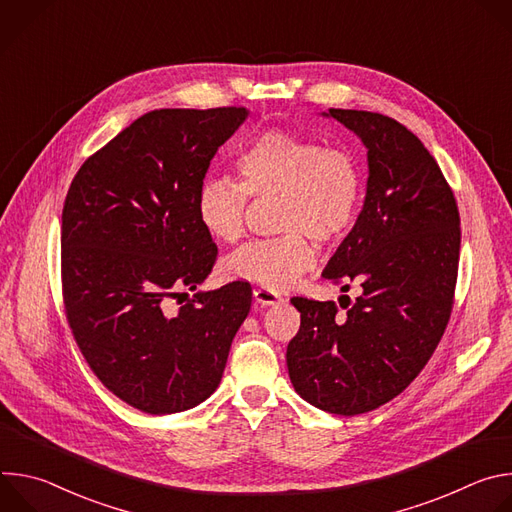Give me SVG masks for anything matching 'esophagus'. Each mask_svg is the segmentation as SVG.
I'll list each match as a JSON object with an SVG mask.
<instances>
[{"mask_svg": "<svg viewBox=\"0 0 512 512\" xmlns=\"http://www.w3.org/2000/svg\"><path fill=\"white\" fill-rule=\"evenodd\" d=\"M253 298H255L257 304H263V306H273V304L281 302V296H277L273 289L263 287V285H259V287L253 289Z\"/></svg>", "mask_w": 512, "mask_h": 512, "instance_id": "esophagus-1", "label": "esophagus"}]
</instances>
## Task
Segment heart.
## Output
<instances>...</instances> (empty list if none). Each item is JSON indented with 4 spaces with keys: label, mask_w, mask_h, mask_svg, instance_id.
I'll return each mask as SVG.
<instances>
[{
    "label": "heart",
    "mask_w": 512,
    "mask_h": 512,
    "mask_svg": "<svg viewBox=\"0 0 512 512\" xmlns=\"http://www.w3.org/2000/svg\"><path fill=\"white\" fill-rule=\"evenodd\" d=\"M239 182L208 178L196 198L200 225L223 243L245 231L249 196H277L275 229L281 237L259 239L235 251L227 269L233 277L269 289L294 285L316 263L318 243L344 239L358 221L364 200V172L344 145L314 137L265 131L249 141L235 160Z\"/></svg>",
    "instance_id": "b5f03b06"
}]
</instances>
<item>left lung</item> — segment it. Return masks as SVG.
Listing matches in <instances>:
<instances>
[{
  "mask_svg": "<svg viewBox=\"0 0 512 512\" xmlns=\"http://www.w3.org/2000/svg\"><path fill=\"white\" fill-rule=\"evenodd\" d=\"M367 145L369 180L358 221L324 269L356 281L350 304L291 298L302 314L287 344L294 389L336 415L373 411L423 371L450 322L460 261V212L440 166L415 133L371 111L324 113ZM349 302L344 305L343 300Z\"/></svg>",
  "mask_w": 512,
  "mask_h": 512,
  "instance_id": "8db88e82",
  "label": "left lung"
}]
</instances>
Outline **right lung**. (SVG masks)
Instances as JSON below:
<instances>
[{
    "mask_svg": "<svg viewBox=\"0 0 512 512\" xmlns=\"http://www.w3.org/2000/svg\"><path fill=\"white\" fill-rule=\"evenodd\" d=\"M245 107L156 109L72 178L60 231L68 326L97 379L127 405L166 415L196 407L223 379L251 310V285L198 291L216 261L198 190Z\"/></svg>",
    "mask_w": 512,
    "mask_h": 512,
    "instance_id": "1",
    "label": "right lung"
}]
</instances>
